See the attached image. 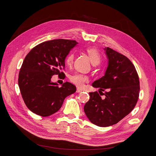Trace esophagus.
Returning <instances> with one entry per match:
<instances>
[{
    "label": "esophagus",
    "mask_w": 156,
    "mask_h": 156,
    "mask_svg": "<svg viewBox=\"0 0 156 156\" xmlns=\"http://www.w3.org/2000/svg\"><path fill=\"white\" fill-rule=\"evenodd\" d=\"M82 91H83V90H81V89H80V88H77V90H76L77 93H80V92H82Z\"/></svg>",
    "instance_id": "esophagus-1"
}]
</instances>
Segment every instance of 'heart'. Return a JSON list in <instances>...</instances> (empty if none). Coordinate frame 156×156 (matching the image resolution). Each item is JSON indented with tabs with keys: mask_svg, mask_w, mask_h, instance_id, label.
<instances>
[{
	"mask_svg": "<svg viewBox=\"0 0 156 156\" xmlns=\"http://www.w3.org/2000/svg\"><path fill=\"white\" fill-rule=\"evenodd\" d=\"M87 53L90 58V60L93 65H98L101 61V55L100 52L94 48H89L86 49ZM74 54L70 53L65 58V63L70 66L73 61ZM89 80L87 76L80 73H75L70 77V82L78 87H82Z\"/></svg>",
	"mask_w": 156,
	"mask_h": 156,
	"instance_id": "b5f03b06",
	"label": "heart"
}]
</instances>
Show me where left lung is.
<instances>
[{
    "instance_id": "8db88e82",
    "label": "left lung",
    "mask_w": 156,
    "mask_h": 156,
    "mask_svg": "<svg viewBox=\"0 0 156 156\" xmlns=\"http://www.w3.org/2000/svg\"><path fill=\"white\" fill-rule=\"evenodd\" d=\"M108 60L105 76L95 80L97 91L90 93V98L84 107V112L93 124L107 127L117 124L135 107L140 93V81L134 65L124 55L108 47L105 48Z\"/></svg>"
}]
</instances>
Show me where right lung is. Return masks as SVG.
<instances>
[{
  "label": "right lung",
  "mask_w": 156,
  "mask_h": 156,
  "mask_svg": "<svg viewBox=\"0 0 156 156\" xmlns=\"http://www.w3.org/2000/svg\"><path fill=\"white\" fill-rule=\"evenodd\" d=\"M77 42L55 39L42 42L27 54L20 70L18 85L22 98L32 112L49 116L62 107L65 98L76 91V87L66 82L62 87L51 82L52 76H65V60Z\"/></svg>",
  "instance_id": "right-lung-1"
}]
</instances>
